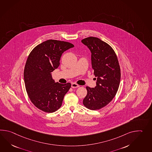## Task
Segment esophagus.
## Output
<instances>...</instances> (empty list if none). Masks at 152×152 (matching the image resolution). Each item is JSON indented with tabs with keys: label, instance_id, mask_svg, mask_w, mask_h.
<instances>
[{
	"label": "esophagus",
	"instance_id": "obj_1",
	"mask_svg": "<svg viewBox=\"0 0 152 152\" xmlns=\"http://www.w3.org/2000/svg\"><path fill=\"white\" fill-rule=\"evenodd\" d=\"M78 87H79V86L75 83H72L71 84V87L72 88H78Z\"/></svg>",
	"mask_w": 152,
	"mask_h": 152
}]
</instances>
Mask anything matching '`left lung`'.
I'll use <instances>...</instances> for the list:
<instances>
[{
    "instance_id": "obj_1",
    "label": "left lung",
    "mask_w": 152,
    "mask_h": 152,
    "mask_svg": "<svg viewBox=\"0 0 152 152\" xmlns=\"http://www.w3.org/2000/svg\"><path fill=\"white\" fill-rule=\"evenodd\" d=\"M81 41L91 50V65L96 80L95 88L86 87L87 94L83 104L89 110H99L108 105L118 91L120 66L115 51L106 42L91 37Z\"/></svg>"
}]
</instances>
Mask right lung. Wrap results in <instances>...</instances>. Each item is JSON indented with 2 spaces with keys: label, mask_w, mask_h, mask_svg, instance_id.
Instances as JSON below:
<instances>
[{
  "label": "right lung",
  "mask_w": 152,
  "mask_h": 152,
  "mask_svg": "<svg viewBox=\"0 0 152 152\" xmlns=\"http://www.w3.org/2000/svg\"><path fill=\"white\" fill-rule=\"evenodd\" d=\"M74 47L66 41L48 40L34 47L28 56L24 70L25 87L31 102L42 111L58 110L71 87L70 83L55 82L51 72L59 66L64 51Z\"/></svg>",
  "instance_id": "1"
}]
</instances>
